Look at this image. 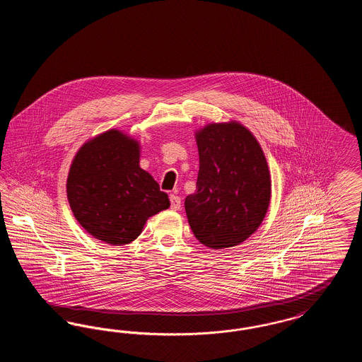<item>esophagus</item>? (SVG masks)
I'll return each instance as SVG.
<instances>
[{
    "label": "esophagus",
    "mask_w": 362,
    "mask_h": 362,
    "mask_svg": "<svg viewBox=\"0 0 362 362\" xmlns=\"http://www.w3.org/2000/svg\"><path fill=\"white\" fill-rule=\"evenodd\" d=\"M170 201H171V209L173 210H179L182 206V202H180V198L177 195H170Z\"/></svg>",
    "instance_id": "34e87169"
}]
</instances>
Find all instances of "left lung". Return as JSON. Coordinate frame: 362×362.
<instances>
[{
  "instance_id": "1",
  "label": "left lung",
  "mask_w": 362,
  "mask_h": 362,
  "mask_svg": "<svg viewBox=\"0 0 362 362\" xmlns=\"http://www.w3.org/2000/svg\"><path fill=\"white\" fill-rule=\"evenodd\" d=\"M197 189L185 199L194 236L211 250L239 245L258 229L272 198L267 160L240 122H213L195 132Z\"/></svg>"
}]
</instances>
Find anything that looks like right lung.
I'll use <instances>...</instances> for the list:
<instances>
[{
    "label": "right lung",
    "mask_w": 362,
    "mask_h": 362,
    "mask_svg": "<svg viewBox=\"0 0 362 362\" xmlns=\"http://www.w3.org/2000/svg\"><path fill=\"white\" fill-rule=\"evenodd\" d=\"M141 144L118 129L88 139L70 164V209L98 240L123 245L136 240L148 218L170 207L167 192L139 167Z\"/></svg>",
    "instance_id": "right-lung-1"
}]
</instances>
